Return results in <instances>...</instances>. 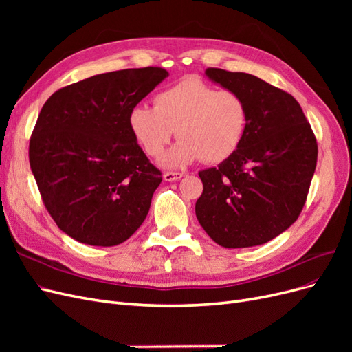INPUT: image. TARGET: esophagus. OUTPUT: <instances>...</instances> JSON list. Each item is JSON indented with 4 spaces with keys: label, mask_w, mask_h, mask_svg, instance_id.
I'll list each match as a JSON object with an SVG mask.
<instances>
[{
    "label": "esophagus",
    "mask_w": 352,
    "mask_h": 352,
    "mask_svg": "<svg viewBox=\"0 0 352 352\" xmlns=\"http://www.w3.org/2000/svg\"><path fill=\"white\" fill-rule=\"evenodd\" d=\"M182 176H184V175L179 173V172H166V173L163 175L166 182H173V180H177V179H180Z\"/></svg>",
    "instance_id": "obj_1"
}]
</instances>
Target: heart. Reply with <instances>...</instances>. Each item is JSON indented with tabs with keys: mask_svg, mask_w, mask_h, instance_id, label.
Returning a JSON list of instances; mask_svg holds the SVG:
<instances>
[{
	"mask_svg": "<svg viewBox=\"0 0 352 352\" xmlns=\"http://www.w3.org/2000/svg\"><path fill=\"white\" fill-rule=\"evenodd\" d=\"M154 107L136 105L129 129L142 151L153 158L176 133L180 141L163 158L167 167L197 160L216 164L235 154L248 127V105L241 94L185 78L155 94Z\"/></svg>",
	"mask_w": 352,
	"mask_h": 352,
	"instance_id": "1",
	"label": "heart"
}]
</instances>
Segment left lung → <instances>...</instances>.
Instances as JSON below:
<instances>
[{
    "mask_svg": "<svg viewBox=\"0 0 352 352\" xmlns=\"http://www.w3.org/2000/svg\"><path fill=\"white\" fill-rule=\"evenodd\" d=\"M206 74L242 95L248 127L235 154L198 173L204 189L195 214L221 247H255L301 214L317 164L316 136L291 94L248 73L208 67Z\"/></svg>",
    "mask_w": 352,
    "mask_h": 352,
    "instance_id": "obj_1",
    "label": "left lung"
}]
</instances>
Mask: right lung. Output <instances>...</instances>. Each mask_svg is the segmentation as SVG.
<instances>
[{"label": "right lung", "mask_w": 352, "mask_h": 352, "mask_svg": "<svg viewBox=\"0 0 352 352\" xmlns=\"http://www.w3.org/2000/svg\"><path fill=\"white\" fill-rule=\"evenodd\" d=\"M167 76L162 67L95 74L44 104L29 163L47 211L70 238L114 247L142 225L162 172L135 141L129 113Z\"/></svg>", "instance_id": "obj_1"}]
</instances>
